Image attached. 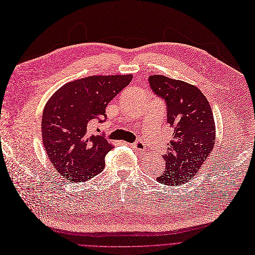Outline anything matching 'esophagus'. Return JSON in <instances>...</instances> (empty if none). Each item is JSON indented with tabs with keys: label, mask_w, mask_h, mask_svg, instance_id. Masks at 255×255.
<instances>
[{
	"label": "esophagus",
	"mask_w": 255,
	"mask_h": 255,
	"mask_svg": "<svg viewBox=\"0 0 255 255\" xmlns=\"http://www.w3.org/2000/svg\"><path fill=\"white\" fill-rule=\"evenodd\" d=\"M131 146L133 147L137 151H143L145 150V143H143L141 140H136L135 142L131 143Z\"/></svg>",
	"instance_id": "esophagus-1"
}]
</instances>
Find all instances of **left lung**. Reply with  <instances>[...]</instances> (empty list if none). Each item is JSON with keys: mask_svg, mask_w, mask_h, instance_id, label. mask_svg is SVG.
<instances>
[{"mask_svg": "<svg viewBox=\"0 0 255 255\" xmlns=\"http://www.w3.org/2000/svg\"><path fill=\"white\" fill-rule=\"evenodd\" d=\"M149 84L152 92L164 100L167 122L174 130V137L163 155L165 170L156 180L178 186L193 179L214 149L213 110L195 85L161 75L150 76Z\"/></svg>", "mask_w": 255, "mask_h": 255, "instance_id": "left-lung-1", "label": "left lung"}]
</instances>
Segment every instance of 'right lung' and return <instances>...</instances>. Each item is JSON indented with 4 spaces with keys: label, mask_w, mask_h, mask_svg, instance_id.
<instances>
[{
    "label": "right lung",
    "mask_w": 255,
    "mask_h": 255,
    "mask_svg": "<svg viewBox=\"0 0 255 255\" xmlns=\"http://www.w3.org/2000/svg\"><path fill=\"white\" fill-rule=\"evenodd\" d=\"M132 80V75L91 76L61 86L42 113L41 134L54 169L73 182L101 173L113 149L103 135H91L93 121L105 122L108 103Z\"/></svg>",
    "instance_id": "obj_1"
}]
</instances>
